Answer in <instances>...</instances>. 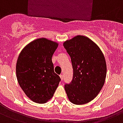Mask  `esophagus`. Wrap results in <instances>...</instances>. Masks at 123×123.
Masks as SVG:
<instances>
[{"mask_svg":"<svg viewBox=\"0 0 123 123\" xmlns=\"http://www.w3.org/2000/svg\"><path fill=\"white\" fill-rule=\"evenodd\" d=\"M60 79L62 80L63 79V74H61V75H60Z\"/></svg>","mask_w":123,"mask_h":123,"instance_id":"esophagus-1","label":"esophagus"}]
</instances>
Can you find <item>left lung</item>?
<instances>
[{
    "label": "left lung",
    "mask_w": 123,
    "mask_h": 123,
    "mask_svg": "<svg viewBox=\"0 0 123 123\" xmlns=\"http://www.w3.org/2000/svg\"><path fill=\"white\" fill-rule=\"evenodd\" d=\"M63 46L71 58L73 78L65 84L69 100L75 105L91 102L102 89L107 65L99 47L87 37L77 35L65 41Z\"/></svg>",
    "instance_id": "1"
}]
</instances>
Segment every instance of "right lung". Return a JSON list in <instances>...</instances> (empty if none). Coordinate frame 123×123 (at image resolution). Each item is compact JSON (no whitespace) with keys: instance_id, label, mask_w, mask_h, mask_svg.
I'll return each mask as SVG.
<instances>
[{"instance_id":"add662e5","label":"right lung","mask_w":123,"mask_h":123,"mask_svg":"<svg viewBox=\"0 0 123 123\" xmlns=\"http://www.w3.org/2000/svg\"><path fill=\"white\" fill-rule=\"evenodd\" d=\"M58 43L45 38L34 40L19 54L16 77L25 95L33 102L44 104L51 98L61 79L54 72L53 55Z\"/></svg>"}]
</instances>
